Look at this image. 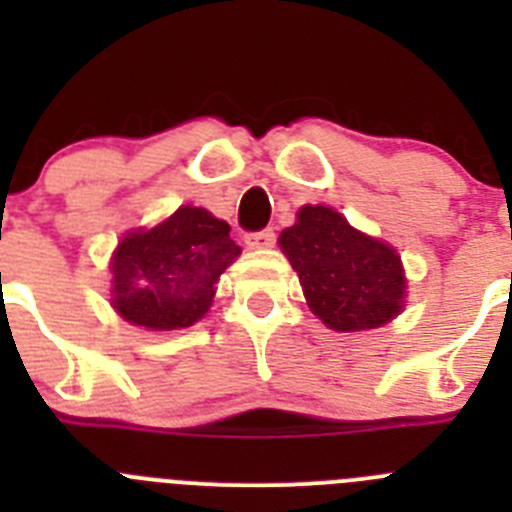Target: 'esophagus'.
I'll use <instances>...</instances> for the list:
<instances>
[{
	"mask_svg": "<svg viewBox=\"0 0 512 512\" xmlns=\"http://www.w3.org/2000/svg\"><path fill=\"white\" fill-rule=\"evenodd\" d=\"M246 243L251 248H271L274 243H277V233H274V228L256 230V233L246 235Z\"/></svg>",
	"mask_w": 512,
	"mask_h": 512,
	"instance_id": "esophagus-1",
	"label": "esophagus"
}]
</instances>
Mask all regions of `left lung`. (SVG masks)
Listing matches in <instances>:
<instances>
[{"label": "left lung", "mask_w": 512, "mask_h": 512, "mask_svg": "<svg viewBox=\"0 0 512 512\" xmlns=\"http://www.w3.org/2000/svg\"><path fill=\"white\" fill-rule=\"evenodd\" d=\"M279 246L300 277L310 310L328 328L354 333L379 328L405 302V277L395 248L374 241L330 207H302L282 230Z\"/></svg>", "instance_id": "left-lung-1"}]
</instances>
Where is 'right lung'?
Listing matches in <instances>:
<instances>
[{"instance_id":"right-lung-1","label":"right lung","mask_w":512,"mask_h":512,"mask_svg":"<svg viewBox=\"0 0 512 512\" xmlns=\"http://www.w3.org/2000/svg\"><path fill=\"white\" fill-rule=\"evenodd\" d=\"M238 253L228 223L202 207H179L156 228L122 238L112 259V305L143 328H189Z\"/></svg>"}]
</instances>
